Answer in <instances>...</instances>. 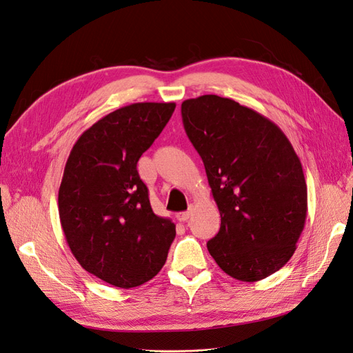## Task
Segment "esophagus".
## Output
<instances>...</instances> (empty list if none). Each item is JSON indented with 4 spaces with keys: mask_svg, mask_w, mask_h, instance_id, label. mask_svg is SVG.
<instances>
[{
    "mask_svg": "<svg viewBox=\"0 0 353 353\" xmlns=\"http://www.w3.org/2000/svg\"><path fill=\"white\" fill-rule=\"evenodd\" d=\"M191 212H193V206H191L187 212H179L178 215H176V219H178L179 222H185V221H188V218H190V215H191Z\"/></svg>",
    "mask_w": 353,
    "mask_h": 353,
    "instance_id": "34e87169",
    "label": "esophagus"
}]
</instances>
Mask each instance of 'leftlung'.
Here are the masks:
<instances>
[{"instance_id": "8db88e82", "label": "left lung", "mask_w": 353, "mask_h": 353, "mask_svg": "<svg viewBox=\"0 0 353 353\" xmlns=\"http://www.w3.org/2000/svg\"><path fill=\"white\" fill-rule=\"evenodd\" d=\"M181 114L221 213L210 256L232 279H266L290 261L305 227L301 160L279 126L231 99H190Z\"/></svg>"}]
</instances>
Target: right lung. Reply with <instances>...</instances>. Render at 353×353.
<instances>
[{
  "label": "right lung",
  "mask_w": 353,
  "mask_h": 353,
  "mask_svg": "<svg viewBox=\"0 0 353 353\" xmlns=\"http://www.w3.org/2000/svg\"><path fill=\"white\" fill-rule=\"evenodd\" d=\"M175 103H134L101 117L74 143L59 190V215L85 271L121 288L152 280L166 262L175 223L157 216L138 175L141 154Z\"/></svg>",
  "instance_id": "add662e5"
}]
</instances>
